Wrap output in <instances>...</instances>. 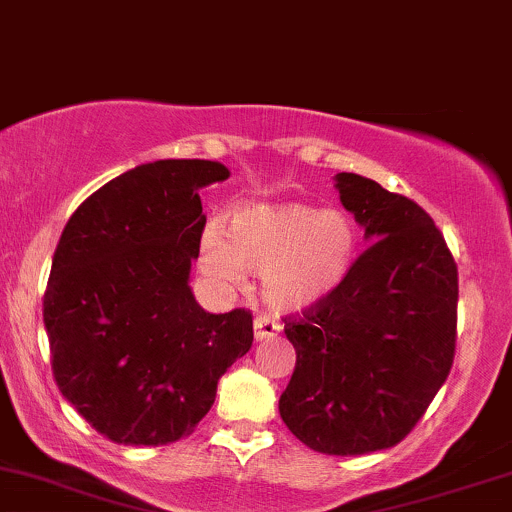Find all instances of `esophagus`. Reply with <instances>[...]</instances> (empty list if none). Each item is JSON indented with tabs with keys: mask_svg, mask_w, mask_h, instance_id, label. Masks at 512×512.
<instances>
[{
	"mask_svg": "<svg viewBox=\"0 0 512 512\" xmlns=\"http://www.w3.org/2000/svg\"><path fill=\"white\" fill-rule=\"evenodd\" d=\"M252 330H255L257 342H269V339H274L276 334L281 332V325H279V322L269 320L267 315H257L255 317V325H252Z\"/></svg>",
	"mask_w": 512,
	"mask_h": 512,
	"instance_id": "34e87169",
	"label": "esophagus"
}]
</instances>
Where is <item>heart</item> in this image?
<instances>
[{
	"label": "heart",
	"mask_w": 512,
	"mask_h": 512,
	"mask_svg": "<svg viewBox=\"0 0 512 512\" xmlns=\"http://www.w3.org/2000/svg\"><path fill=\"white\" fill-rule=\"evenodd\" d=\"M358 231L342 209L303 202H248L199 238V272L236 291L245 269L262 274V298L274 313H303L330 298L354 267Z\"/></svg>",
	"instance_id": "b5f03b06"
}]
</instances>
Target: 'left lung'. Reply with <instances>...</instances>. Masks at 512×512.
<instances>
[{"instance_id": "8db88e82", "label": "left lung", "mask_w": 512, "mask_h": 512, "mask_svg": "<svg viewBox=\"0 0 512 512\" xmlns=\"http://www.w3.org/2000/svg\"><path fill=\"white\" fill-rule=\"evenodd\" d=\"M368 248L344 284L284 327L296 370L279 399L289 431L325 455L397 445L455 356L457 264L431 216L356 173H337Z\"/></svg>"}]
</instances>
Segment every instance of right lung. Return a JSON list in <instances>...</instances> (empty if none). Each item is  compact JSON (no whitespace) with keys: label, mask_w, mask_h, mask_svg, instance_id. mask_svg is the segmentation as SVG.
<instances>
[{"label":"right lung","mask_w":512,"mask_h":512,"mask_svg":"<svg viewBox=\"0 0 512 512\" xmlns=\"http://www.w3.org/2000/svg\"><path fill=\"white\" fill-rule=\"evenodd\" d=\"M219 161L166 158L105 182L74 211L52 257L43 322L57 387L120 445L190 436L216 385L252 346L248 310L207 313L190 289Z\"/></svg>","instance_id":"add662e5"}]
</instances>
